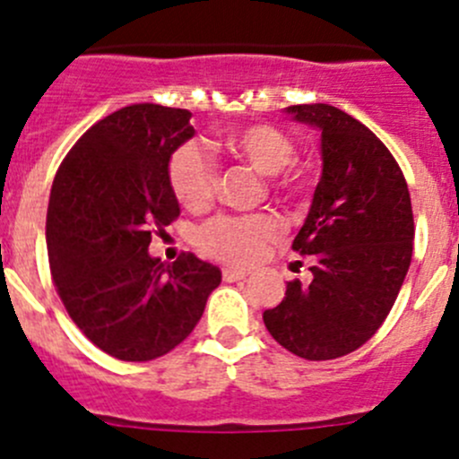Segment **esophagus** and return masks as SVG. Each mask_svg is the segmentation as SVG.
I'll list each match as a JSON object with an SVG mask.
<instances>
[{"label": "esophagus", "mask_w": 459, "mask_h": 459, "mask_svg": "<svg viewBox=\"0 0 459 459\" xmlns=\"http://www.w3.org/2000/svg\"><path fill=\"white\" fill-rule=\"evenodd\" d=\"M221 277H224V281L247 280V271H238V268H224V271H221Z\"/></svg>", "instance_id": "34e87169"}]
</instances>
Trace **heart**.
<instances>
[{"label":"heart","mask_w":459,"mask_h":459,"mask_svg":"<svg viewBox=\"0 0 459 459\" xmlns=\"http://www.w3.org/2000/svg\"><path fill=\"white\" fill-rule=\"evenodd\" d=\"M217 148L229 157L247 161L259 175L281 173L295 160V143L271 124H251L226 131ZM217 166L212 157L195 142H186L170 155L169 184L173 195L188 211H202L217 191ZM275 188L284 195H298L304 188L299 175H281ZM281 233L273 215H221L200 230V247L211 257L235 266H248L264 255L268 244Z\"/></svg>","instance_id":"b5f03b06"}]
</instances>
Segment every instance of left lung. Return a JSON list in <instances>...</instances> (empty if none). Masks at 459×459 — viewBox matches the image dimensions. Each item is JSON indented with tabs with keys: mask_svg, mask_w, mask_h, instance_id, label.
Returning a JSON list of instances; mask_svg holds the SVG:
<instances>
[{
	"mask_svg": "<svg viewBox=\"0 0 459 459\" xmlns=\"http://www.w3.org/2000/svg\"><path fill=\"white\" fill-rule=\"evenodd\" d=\"M286 113L322 135V178L293 239L313 277L289 281L264 324L286 351L319 362L353 353L386 319L413 255V208L400 166L362 122L328 104Z\"/></svg>",
	"mask_w": 459,
	"mask_h": 459,
	"instance_id": "8db88e82",
	"label": "left lung"
}]
</instances>
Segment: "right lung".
Here are the masks:
<instances>
[{"mask_svg":"<svg viewBox=\"0 0 459 459\" xmlns=\"http://www.w3.org/2000/svg\"><path fill=\"white\" fill-rule=\"evenodd\" d=\"M195 135L191 113L133 104L100 119L68 151L50 188L46 247L68 316L124 362L173 351L200 322L221 271L193 253L148 255L179 215L169 160Z\"/></svg>","mask_w":459,"mask_h":459,"instance_id":"add662e5","label":"right lung"}]
</instances>
